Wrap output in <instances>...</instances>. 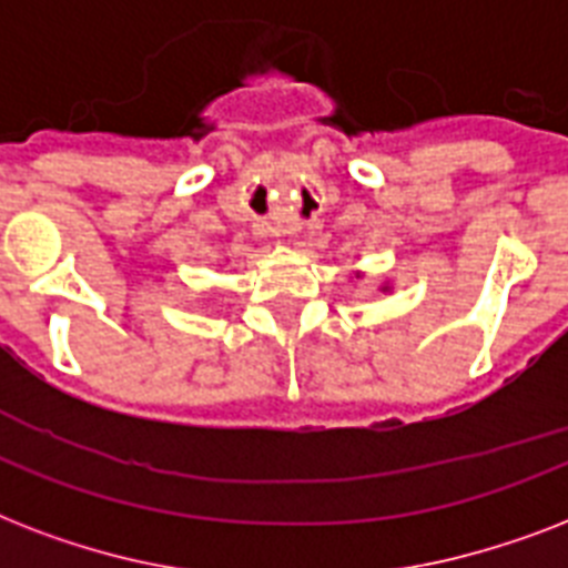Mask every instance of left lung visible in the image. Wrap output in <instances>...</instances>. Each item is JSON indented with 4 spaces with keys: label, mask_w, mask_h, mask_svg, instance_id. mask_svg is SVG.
I'll return each mask as SVG.
<instances>
[{
    "label": "left lung",
    "mask_w": 568,
    "mask_h": 568,
    "mask_svg": "<svg viewBox=\"0 0 568 568\" xmlns=\"http://www.w3.org/2000/svg\"><path fill=\"white\" fill-rule=\"evenodd\" d=\"M363 276V271H356V280ZM383 292H392V283H383Z\"/></svg>",
    "instance_id": "obj_1"
}]
</instances>
